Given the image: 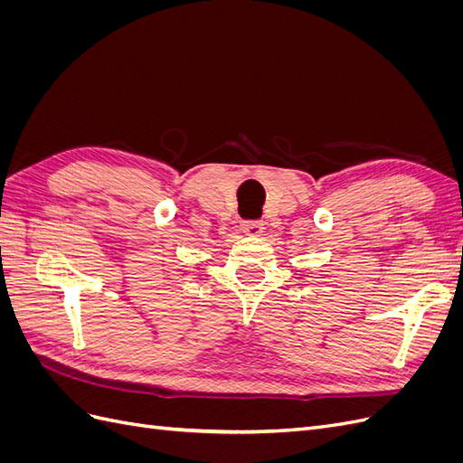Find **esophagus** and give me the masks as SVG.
<instances>
[{
	"label": "esophagus",
	"instance_id": "esophagus-1",
	"mask_svg": "<svg viewBox=\"0 0 463 463\" xmlns=\"http://www.w3.org/2000/svg\"><path fill=\"white\" fill-rule=\"evenodd\" d=\"M241 230L247 235H260L264 230V223L260 220H243L241 222Z\"/></svg>",
	"mask_w": 463,
	"mask_h": 463
}]
</instances>
